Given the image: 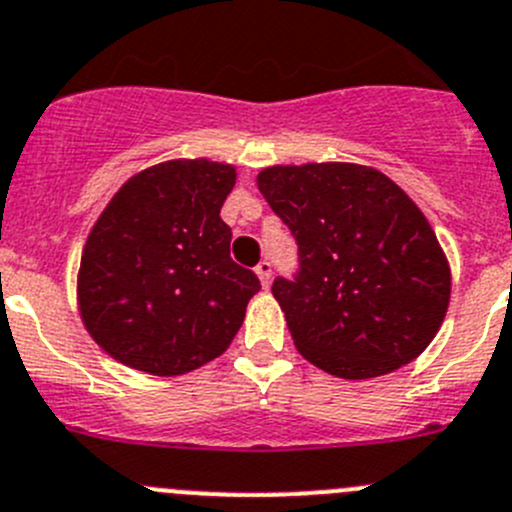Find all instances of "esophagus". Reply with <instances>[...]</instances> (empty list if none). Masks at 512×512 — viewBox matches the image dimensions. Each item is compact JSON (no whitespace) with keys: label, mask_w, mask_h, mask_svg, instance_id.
<instances>
[{"label":"esophagus","mask_w":512,"mask_h":512,"mask_svg":"<svg viewBox=\"0 0 512 512\" xmlns=\"http://www.w3.org/2000/svg\"><path fill=\"white\" fill-rule=\"evenodd\" d=\"M255 272H257V277H260L262 287H270V277H272V265H270V262L262 260L260 265L255 267Z\"/></svg>","instance_id":"esophagus-1"}]
</instances>
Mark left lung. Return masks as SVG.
I'll return each instance as SVG.
<instances>
[{
  "instance_id": "obj_1",
  "label": "left lung",
  "mask_w": 512,
  "mask_h": 512,
  "mask_svg": "<svg viewBox=\"0 0 512 512\" xmlns=\"http://www.w3.org/2000/svg\"><path fill=\"white\" fill-rule=\"evenodd\" d=\"M257 187L297 242V270L272 282L297 350L345 380L415 360L450 302L448 260L418 205L347 162L267 167Z\"/></svg>"
}]
</instances>
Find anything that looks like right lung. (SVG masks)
<instances>
[{"instance_id": "add662e5", "label": "right lung", "mask_w": 512, "mask_h": 512, "mask_svg": "<svg viewBox=\"0 0 512 512\" xmlns=\"http://www.w3.org/2000/svg\"><path fill=\"white\" fill-rule=\"evenodd\" d=\"M235 167L172 160L124 182L87 237L79 265L84 327L114 360L182 375L227 350L260 290L230 257L222 202Z\"/></svg>"}]
</instances>
